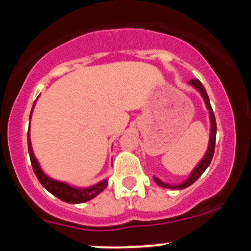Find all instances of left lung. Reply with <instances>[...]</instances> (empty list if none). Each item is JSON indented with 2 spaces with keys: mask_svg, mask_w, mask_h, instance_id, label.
I'll return each instance as SVG.
<instances>
[{
  "mask_svg": "<svg viewBox=\"0 0 251 251\" xmlns=\"http://www.w3.org/2000/svg\"><path fill=\"white\" fill-rule=\"evenodd\" d=\"M189 83L191 86H194V87L196 88V90L200 92V94L202 96V98H203L204 103H206V106L207 109H208L209 111V118H211V139H209V145H208V150H207L206 154H204V157L202 158V160L200 163L198 164V166H196L195 169L193 170V172L190 174L189 178H188L185 182L180 183V184H177V185H171V184H168V183H164L161 182L160 179L157 178V177H153L154 178V182L157 183L159 187H163V188H168V189H184V188H188L189 185L193 184L194 182H196V180L199 179V177L201 176L202 174L204 172V170L209 166V164H211L212 161V158H213V154H214V150H215V136H217V123H215V117H214V112H213V109L211 106V103H209V98H208V94H207L206 90H204L203 85L200 82V80L198 79H191Z\"/></svg>",
  "mask_w": 251,
  "mask_h": 251,
  "instance_id": "left-lung-1",
  "label": "left lung"
}]
</instances>
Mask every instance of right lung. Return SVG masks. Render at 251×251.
I'll use <instances>...</instances> for the list:
<instances>
[{
    "instance_id": "right-lung-1",
    "label": "right lung",
    "mask_w": 251,
    "mask_h": 251,
    "mask_svg": "<svg viewBox=\"0 0 251 251\" xmlns=\"http://www.w3.org/2000/svg\"><path fill=\"white\" fill-rule=\"evenodd\" d=\"M34 103H36V101H34ZM33 106H32V110H33ZM31 115H32V111H31ZM31 115H29V117H31ZM27 144H28L29 159H31V165L32 168H33L34 175L37 176V178H38L40 184H42L48 191H50L52 195H55L56 198L60 199L61 201L68 202V203H82V202L92 200L93 198H96L98 194H100L101 191L106 188L107 185L106 179L101 180L100 183L93 185V187L85 188V189L73 188L71 185L67 184V183L53 180L52 178H50V177H48L47 175L40 170L38 161H37V159L34 158L33 151H32V146H31V140H29V130L27 133Z\"/></svg>"
}]
</instances>
